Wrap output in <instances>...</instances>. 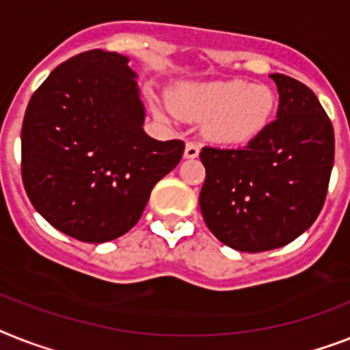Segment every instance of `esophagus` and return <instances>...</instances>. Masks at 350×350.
Instances as JSON below:
<instances>
[{"mask_svg": "<svg viewBox=\"0 0 350 350\" xmlns=\"http://www.w3.org/2000/svg\"><path fill=\"white\" fill-rule=\"evenodd\" d=\"M198 156H200V146L196 142H187V146H185V158L194 160Z\"/></svg>", "mask_w": 350, "mask_h": 350, "instance_id": "esophagus-1", "label": "esophagus"}]
</instances>
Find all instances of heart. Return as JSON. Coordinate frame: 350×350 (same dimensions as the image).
Segmentation results:
<instances>
[{
    "mask_svg": "<svg viewBox=\"0 0 350 350\" xmlns=\"http://www.w3.org/2000/svg\"><path fill=\"white\" fill-rule=\"evenodd\" d=\"M275 107L271 88L241 79L185 84L174 96V109L190 118H206V136L223 146H244L262 135Z\"/></svg>",
    "mask_w": 350,
    "mask_h": 350,
    "instance_id": "heart-1",
    "label": "heart"
}]
</instances>
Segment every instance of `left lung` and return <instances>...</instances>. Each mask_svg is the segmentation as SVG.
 <instances>
[{
    "mask_svg": "<svg viewBox=\"0 0 350 350\" xmlns=\"http://www.w3.org/2000/svg\"><path fill=\"white\" fill-rule=\"evenodd\" d=\"M277 120L239 149L203 147V219L226 246L258 254L286 246L314 223L327 196L334 131L317 95L282 73Z\"/></svg>",
    "mask_w": 350,
    "mask_h": 350,
    "instance_id": "obj_1",
    "label": "left lung"
}]
</instances>
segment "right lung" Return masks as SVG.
Returning <instances> with one entry per match:
<instances>
[{
	"instance_id": "add662e5",
	"label": "right lung",
	"mask_w": 350,
	"mask_h": 350,
	"mask_svg": "<svg viewBox=\"0 0 350 350\" xmlns=\"http://www.w3.org/2000/svg\"><path fill=\"white\" fill-rule=\"evenodd\" d=\"M126 55L90 50L37 88L21 129L23 185L62 234L106 243L129 232L185 144L142 129L146 109Z\"/></svg>"
}]
</instances>
